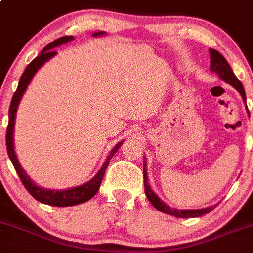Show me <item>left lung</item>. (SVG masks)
I'll use <instances>...</instances> for the list:
<instances>
[{"label":"left lung","instance_id":"left-lung-1","mask_svg":"<svg viewBox=\"0 0 253 253\" xmlns=\"http://www.w3.org/2000/svg\"><path fill=\"white\" fill-rule=\"evenodd\" d=\"M210 56H211V71L212 72L217 73L218 77L221 80H223L225 82L230 84L233 88L237 89L240 92L241 97L244 98V102L246 103V93H245V89L242 84H241L240 80L235 76V73H233L232 68L231 66L228 65V62L226 61V58L223 57L218 51L213 48H210ZM247 107V106H246ZM148 177H147V169H146V161L143 162V182H145V193L147 196L148 201L152 204V206L155 209H157L159 211L164 212V213L171 214V216L174 217H180V218H191V217H200L204 216V214L209 213L211 212L212 210L216 207L214 206H210L206 207V209H200V210H177V209H172V207L167 206L164 201H162L161 198L159 196L156 195L155 192L152 191V188L148 186Z\"/></svg>","mask_w":253,"mask_h":253}]
</instances>
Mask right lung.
<instances>
[{"mask_svg":"<svg viewBox=\"0 0 253 253\" xmlns=\"http://www.w3.org/2000/svg\"><path fill=\"white\" fill-rule=\"evenodd\" d=\"M106 35V32L100 31V32H94L92 36L97 37ZM75 39L73 36H63L60 39L55 40L53 42H51L49 44H47L42 52L35 58L30 65L26 67V70L23 71L22 76H21L20 82H18V87L16 89V92L13 93L12 101H11V105H9V111H8V126H7V132H6V146H7V153H8V157L11 160V162L15 166L16 172H17L18 177H20L21 182L23 183L26 190L31 193L32 197H35L37 201L42 202V204L49 205V206H57V207H66V206H75V205L84 204V202L88 201L89 198L93 197L96 193H97L98 188H100L101 182H102V178L105 176L106 169H107L108 164H110V160L112 159L113 155H115L119 148L121 147L122 142L117 143L115 146V148H112V151L110 152L108 157L106 159L105 164L102 165V167L100 169V171L97 172V174L92 178L88 182L84 183L81 186H77V187L67 188V190H47V188L40 187L37 186L34 181H31L30 177L27 176V173L25 172V169L21 167V164L18 162L17 156H16L15 147H13V131H15V119H16V112H17V107L20 105V101L22 98L23 93H25L26 88H27L28 84L31 82L32 77L35 76V73L39 71V68L41 66H43L44 62L52 58L53 56L57 53L55 51V47L61 46L63 43H67V42L72 41Z\"/></svg>","mask_w":253,"mask_h":253,"instance_id":"right-lung-1","label":"right lung"}]
</instances>
